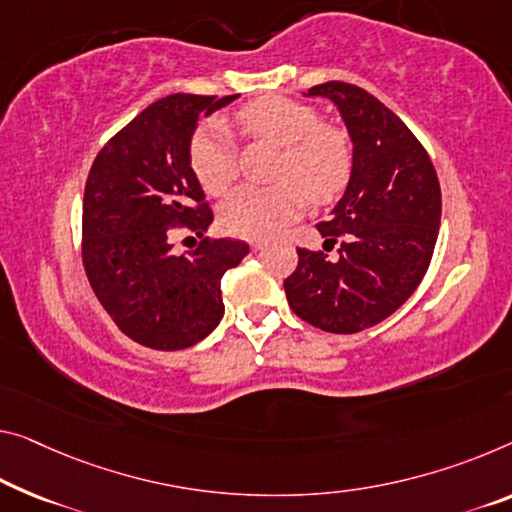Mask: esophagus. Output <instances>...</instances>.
Listing matches in <instances>:
<instances>
[{
  "mask_svg": "<svg viewBox=\"0 0 512 512\" xmlns=\"http://www.w3.org/2000/svg\"><path fill=\"white\" fill-rule=\"evenodd\" d=\"M267 245H265V242H254V245H251V249H254V251H263Z\"/></svg>",
  "mask_w": 512,
  "mask_h": 512,
  "instance_id": "1",
  "label": "esophagus"
}]
</instances>
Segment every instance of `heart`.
Instances as JSON below:
<instances>
[{
  "mask_svg": "<svg viewBox=\"0 0 512 512\" xmlns=\"http://www.w3.org/2000/svg\"><path fill=\"white\" fill-rule=\"evenodd\" d=\"M249 137L283 148L274 187H240L222 203L219 222L238 238H272L304 208L332 201L348 185L352 148L343 130L320 123L316 109L304 102L267 96L247 102L238 112ZM190 164L203 190L219 196L235 180V148L224 123H208L192 137Z\"/></svg>",
  "mask_w": 512,
  "mask_h": 512,
  "instance_id": "heart-1",
  "label": "heart"
}]
</instances>
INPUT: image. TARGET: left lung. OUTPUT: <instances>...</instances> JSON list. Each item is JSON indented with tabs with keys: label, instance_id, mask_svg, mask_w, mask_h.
I'll list each match as a JSON object with an SVG mask.
<instances>
[{
	"label": "left lung",
	"instance_id": "left-lung-1",
	"mask_svg": "<svg viewBox=\"0 0 512 512\" xmlns=\"http://www.w3.org/2000/svg\"><path fill=\"white\" fill-rule=\"evenodd\" d=\"M304 96L336 105L352 144V174L318 224L322 247L343 235L338 258L297 249L300 263L283 288L309 325L355 334L389 318L421 283L442 222V190L426 148L371 93L327 82Z\"/></svg>",
	"mask_w": 512,
	"mask_h": 512
}]
</instances>
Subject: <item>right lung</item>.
<instances>
[{
    "label": "right lung",
    "instance_id": "right-lung-1",
    "mask_svg": "<svg viewBox=\"0 0 512 512\" xmlns=\"http://www.w3.org/2000/svg\"><path fill=\"white\" fill-rule=\"evenodd\" d=\"M235 96L174 93L148 105L93 160L84 187L82 258L93 293L125 336L183 350L224 318V272L249 254L242 240H203L176 254V229L203 238L212 224L190 164L201 116Z\"/></svg>",
    "mask_w": 512,
    "mask_h": 512
}]
</instances>
